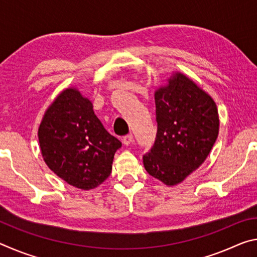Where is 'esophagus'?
<instances>
[{"instance_id": "esophagus-1", "label": "esophagus", "mask_w": 257, "mask_h": 257, "mask_svg": "<svg viewBox=\"0 0 257 257\" xmlns=\"http://www.w3.org/2000/svg\"><path fill=\"white\" fill-rule=\"evenodd\" d=\"M122 143H123V145H125V146H130L134 143V136L133 135H127V136H124L123 138H122Z\"/></svg>"}]
</instances>
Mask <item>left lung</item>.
<instances>
[{
    "instance_id": "1",
    "label": "left lung",
    "mask_w": 257,
    "mask_h": 257,
    "mask_svg": "<svg viewBox=\"0 0 257 257\" xmlns=\"http://www.w3.org/2000/svg\"><path fill=\"white\" fill-rule=\"evenodd\" d=\"M154 97L158 134L143 162L155 179L177 186L210 155L219 135V113L214 99L180 71H172Z\"/></svg>"
}]
</instances>
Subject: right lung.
Returning <instances> with one entry per match:
<instances>
[{"instance_id":"obj_1","label":"right lung","mask_w":257,"mask_h":257,"mask_svg":"<svg viewBox=\"0 0 257 257\" xmlns=\"http://www.w3.org/2000/svg\"><path fill=\"white\" fill-rule=\"evenodd\" d=\"M38 142L51 171L82 190L98 187L112 172L119 139L95 115L93 103L76 86L64 88L43 115Z\"/></svg>"}]
</instances>
